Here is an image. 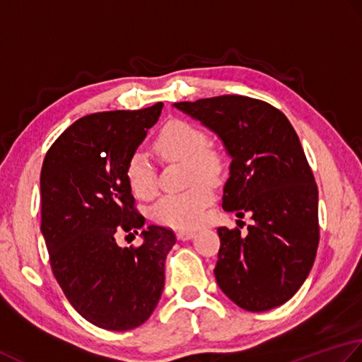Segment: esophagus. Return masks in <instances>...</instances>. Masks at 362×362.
Instances as JSON below:
<instances>
[{
  "instance_id": "1",
  "label": "esophagus",
  "mask_w": 362,
  "mask_h": 362,
  "mask_svg": "<svg viewBox=\"0 0 362 362\" xmlns=\"http://www.w3.org/2000/svg\"><path fill=\"white\" fill-rule=\"evenodd\" d=\"M194 235H195V231H190V230H180L176 233V238L180 240H190Z\"/></svg>"
}]
</instances>
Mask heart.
I'll list each match as a JSON object with an SVG mask.
<instances>
[{"instance_id": "obj_1", "label": "heart", "mask_w": 362, "mask_h": 362, "mask_svg": "<svg viewBox=\"0 0 362 362\" xmlns=\"http://www.w3.org/2000/svg\"><path fill=\"white\" fill-rule=\"evenodd\" d=\"M208 144V134L194 123L175 120L162 129L156 140V148L164 156L186 160L187 182L192 184L186 190L164 195L153 206V217L158 223L190 230L203 222L204 211L214 198L208 180H216L223 167L220 154L211 150ZM127 181L131 190L144 200L158 192L156 168L145 153L136 151L129 158Z\"/></svg>"}]
</instances>
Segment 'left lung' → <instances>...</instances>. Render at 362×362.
Returning a JSON list of instances; mask_svg holds the SVG:
<instances>
[{"label":"left lung","mask_w":362,"mask_h":362,"mask_svg":"<svg viewBox=\"0 0 362 362\" xmlns=\"http://www.w3.org/2000/svg\"><path fill=\"white\" fill-rule=\"evenodd\" d=\"M173 106L222 140L231 158L222 206L253 218L247 235L217 230L218 287L245 311L281 306L305 283L319 247V190L297 132L281 110L240 95Z\"/></svg>","instance_id":"obj_1"}]
</instances>
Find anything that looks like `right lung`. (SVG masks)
I'll return each mask as SVG.
<instances>
[{
	"mask_svg": "<svg viewBox=\"0 0 362 362\" xmlns=\"http://www.w3.org/2000/svg\"><path fill=\"white\" fill-rule=\"evenodd\" d=\"M164 105L86 115L51 145L40 173V231L59 286L93 325L127 331L148 320L164 291L172 230L134 209L127 164ZM141 231L137 249L116 245Z\"/></svg>",
	"mask_w": 362,
	"mask_h": 362,
	"instance_id": "1",
	"label": "right lung"
}]
</instances>
